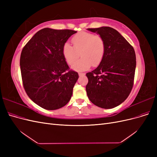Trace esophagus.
<instances>
[{"label":"esophagus","instance_id":"1","mask_svg":"<svg viewBox=\"0 0 157 157\" xmlns=\"http://www.w3.org/2000/svg\"><path fill=\"white\" fill-rule=\"evenodd\" d=\"M78 75L80 77H81V76H84L85 75V73H78Z\"/></svg>","mask_w":157,"mask_h":157}]
</instances>
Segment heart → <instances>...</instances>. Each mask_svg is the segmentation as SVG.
<instances>
[{"mask_svg":"<svg viewBox=\"0 0 157 157\" xmlns=\"http://www.w3.org/2000/svg\"><path fill=\"white\" fill-rule=\"evenodd\" d=\"M73 47L65 43L63 47V56L69 65H72L78 59L82 58L72 65L75 71H86L93 65L97 67L105 55V42L102 36L88 32H80L72 38Z\"/></svg>","mask_w":157,"mask_h":157,"instance_id":"obj_1","label":"heart"}]
</instances>
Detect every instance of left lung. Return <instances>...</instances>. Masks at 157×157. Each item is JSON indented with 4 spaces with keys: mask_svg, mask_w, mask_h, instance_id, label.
<instances>
[{
    "mask_svg": "<svg viewBox=\"0 0 157 157\" xmlns=\"http://www.w3.org/2000/svg\"><path fill=\"white\" fill-rule=\"evenodd\" d=\"M88 31L103 36L105 52L101 62L86 73V86L89 99L103 109H112L124 102L134 85L136 66L134 48L113 28H90Z\"/></svg>",
    "mask_w": 157,
    "mask_h": 157,
    "instance_id": "obj_1",
    "label": "left lung"
}]
</instances>
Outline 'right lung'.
<instances>
[{
    "instance_id": "obj_1",
    "label": "right lung",
    "mask_w": 157,
    "mask_h": 157,
    "mask_svg": "<svg viewBox=\"0 0 157 157\" xmlns=\"http://www.w3.org/2000/svg\"><path fill=\"white\" fill-rule=\"evenodd\" d=\"M76 31L44 28L23 47L20 69L27 96L47 110L65 106L72 96L78 73L70 70L63 47Z\"/></svg>"
}]
</instances>
